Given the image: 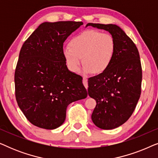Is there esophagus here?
I'll return each instance as SVG.
<instances>
[{
	"instance_id": "1",
	"label": "esophagus",
	"mask_w": 158,
	"mask_h": 158,
	"mask_svg": "<svg viewBox=\"0 0 158 158\" xmlns=\"http://www.w3.org/2000/svg\"><path fill=\"white\" fill-rule=\"evenodd\" d=\"M83 83L84 86H85V87L86 89H88V79H87V77H83Z\"/></svg>"
}]
</instances>
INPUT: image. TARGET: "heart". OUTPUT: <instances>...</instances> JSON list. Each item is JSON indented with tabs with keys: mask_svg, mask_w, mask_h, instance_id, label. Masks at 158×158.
<instances>
[{
	"mask_svg": "<svg viewBox=\"0 0 158 158\" xmlns=\"http://www.w3.org/2000/svg\"><path fill=\"white\" fill-rule=\"evenodd\" d=\"M116 49L115 39L111 34L89 29L71 39L69 47L63 49V55L71 72L78 71L82 59L83 73L99 75L111 65Z\"/></svg>",
	"mask_w": 158,
	"mask_h": 158,
	"instance_id": "b5f03b06",
	"label": "heart"
}]
</instances>
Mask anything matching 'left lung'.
<instances>
[{"mask_svg":"<svg viewBox=\"0 0 158 158\" xmlns=\"http://www.w3.org/2000/svg\"><path fill=\"white\" fill-rule=\"evenodd\" d=\"M88 26L109 31L116 41L111 65L88 81V95L96 101L93 122L100 129H113L129 119L139 99L142 78L139 54L135 43L118 26L93 23Z\"/></svg>","mask_w":158,"mask_h":158,"instance_id":"1","label":"left lung"}]
</instances>
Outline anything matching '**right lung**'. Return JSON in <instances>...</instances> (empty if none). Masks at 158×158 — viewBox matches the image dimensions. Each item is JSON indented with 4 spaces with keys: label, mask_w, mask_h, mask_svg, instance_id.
<instances>
[{
    "label": "right lung",
    "mask_w": 158,
    "mask_h": 158,
    "mask_svg": "<svg viewBox=\"0 0 158 158\" xmlns=\"http://www.w3.org/2000/svg\"><path fill=\"white\" fill-rule=\"evenodd\" d=\"M81 21L44 22L23 43L15 70V94L26 118L40 128L63 124L68 106L85 98L81 75L70 72L63 55L66 39Z\"/></svg>",
    "instance_id": "1"
}]
</instances>
